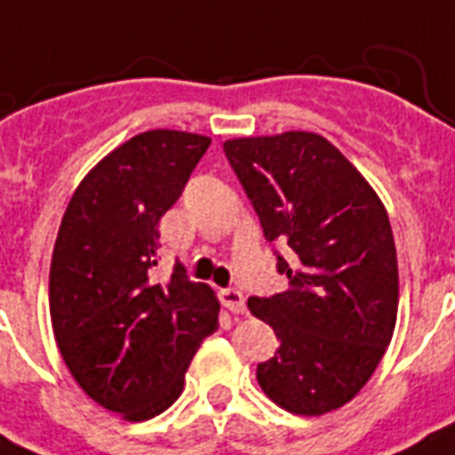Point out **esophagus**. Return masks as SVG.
Masks as SVG:
<instances>
[{
    "label": "esophagus",
    "mask_w": 455,
    "mask_h": 455,
    "mask_svg": "<svg viewBox=\"0 0 455 455\" xmlns=\"http://www.w3.org/2000/svg\"><path fill=\"white\" fill-rule=\"evenodd\" d=\"M221 304L227 307L228 311H234V314H243L245 311V298H243V292L238 288H224L220 292Z\"/></svg>",
    "instance_id": "34e87169"
}]
</instances>
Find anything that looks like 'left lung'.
Segmentation results:
<instances>
[{
  "label": "left lung",
  "instance_id": "1",
  "mask_svg": "<svg viewBox=\"0 0 455 455\" xmlns=\"http://www.w3.org/2000/svg\"><path fill=\"white\" fill-rule=\"evenodd\" d=\"M228 164L255 207L288 291L248 309L281 342L257 382L281 409L321 416L380 363L396 323L399 269L385 205L328 139L311 132L234 139Z\"/></svg>",
  "mask_w": 455,
  "mask_h": 455
}]
</instances>
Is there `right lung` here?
I'll return each mask as SVG.
<instances>
[{
  "label": "right lung",
  "mask_w": 455,
  "mask_h": 455,
  "mask_svg": "<svg viewBox=\"0 0 455 455\" xmlns=\"http://www.w3.org/2000/svg\"><path fill=\"white\" fill-rule=\"evenodd\" d=\"M210 139L174 130L132 137L68 203L53 245V335L84 392L127 420L177 402L186 368L217 328L220 302L181 264L157 283V224L184 191Z\"/></svg>",
  "instance_id": "obj_1"
}]
</instances>
